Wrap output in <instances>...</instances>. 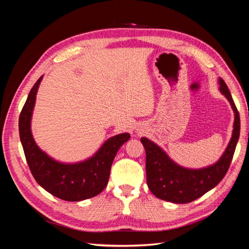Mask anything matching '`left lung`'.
Segmentation results:
<instances>
[{
	"instance_id": "obj_1",
	"label": "left lung",
	"mask_w": 249,
	"mask_h": 249,
	"mask_svg": "<svg viewBox=\"0 0 249 249\" xmlns=\"http://www.w3.org/2000/svg\"><path fill=\"white\" fill-rule=\"evenodd\" d=\"M219 91L233 111L231 138L219 160L202 168H187L173 161L165 150L146 137L140 139L146 153V182L158 198L173 203H187L213 189L227 173L240 136V116L230 90L218 78Z\"/></svg>"
}]
</instances>
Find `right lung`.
I'll return each instance as SVG.
<instances>
[{
	"label": "right lung",
	"mask_w": 249,
	"mask_h": 249,
	"mask_svg": "<svg viewBox=\"0 0 249 249\" xmlns=\"http://www.w3.org/2000/svg\"><path fill=\"white\" fill-rule=\"evenodd\" d=\"M43 76L35 83L22 107L18 120L19 138L28 165L36 182L54 196L67 201H81L100 194L108 184L111 165L129 133H122L105 141L87 159L66 163L58 161L37 145L31 122L36 94Z\"/></svg>",
	"instance_id": "1"
}]
</instances>
